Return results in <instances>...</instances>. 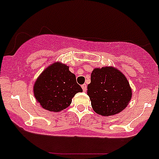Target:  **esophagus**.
<instances>
[{"label": "esophagus", "instance_id": "34e87169", "mask_svg": "<svg viewBox=\"0 0 159 159\" xmlns=\"http://www.w3.org/2000/svg\"><path fill=\"white\" fill-rule=\"evenodd\" d=\"M81 88H82V90H83V91H84V92H86V90H87L86 84H82V85H81Z\"/></svg>", "mask_w": 159, "mask_h": 159}]
</instances>
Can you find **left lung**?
I'll list each match as a JSON object with an SVG mask.
<instances>
[{
  "label": "left lung",
  "instance_id": "obj_1",
  "mask_svg": "<svg viewBox=\"0 0 159 159\" xmlns=\"http://www.w3.org/2000/svg\"><path fill=\"white\" fill-rule=\"evenodd\" d=\"M87 94L96 113L111 116L120 113L128 106L132 89L121 71L113 66H104L93 70Z\"/></svg>",
  "mask_w": 159,
  "mask_h": 159
}]
</instances>
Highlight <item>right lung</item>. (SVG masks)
I'll list each match as a JSON object with an SVG mask.
<instances>
[{
  "mask_svg": "<svg viewBox=\"0 0 159 159\" xmlns=\"http://www.w3.org/2000/svg\"><path fill=\"white\" fill-rule=\"evenodd\" d=\"M82 89L76 81L69 66L59 62L46 68L37 78L34 95L41 107L52 112H59L70 106L72 98Z\"/></svg>",
  "mask_w": 159,
  "mask_h": 159,
  "instance_id": "right-lung-1",
  "label": "right lung"
}]
</instances>
